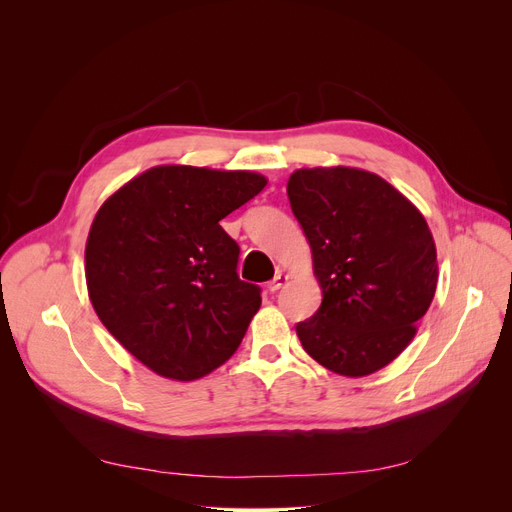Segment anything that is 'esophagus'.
Listing matches in <instances>:
<instances>
[{"label":"esophagus","instance_id":"esophagus-1","mask_svg":"<svg viewBox=\"0 0 512 512\" xmlns=\"http://www.w3.org/2000/svg\"><path fill=\"white\" fill-rule=\"evenodd\" d=\"M286 282H288V276L282 274V272H278V274L274 276V280L267 282V288H270V292H278L280 288L286 286Z\"/></svg>","mask_w":512,"mask_h":512}]
</instances>
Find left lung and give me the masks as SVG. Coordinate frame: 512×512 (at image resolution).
Wrapping results in <instances>:
<instances>
[{"label": "left lung", "instance_id": "left-lung-1", "mask_svg": "<svg viewBox=\"0 0 512 512\" xmlns=\"http://www.w3.org/2000/svg\"><path fill=\"white\" fill-rule=\"evenodd\" d=\"M286 191L324 294L315 315L297 324L303 348L346 378L386 367L409 346L436 294V245L425 218L384 178L357 168H303Z\"/></svg>", "mask_w": 512, "mask_h": 512}]
</instances>
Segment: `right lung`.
I'll use <instances>...</instances> for the list:
<instances>
[{"instance_id":"obj_1","label":"right lung","mask_w":512,"mask_h":512,"mask_svg":"<svg viewBox=\"0 0 512 512\" xmlns=\"http://www.w3.org/2000/svg\"><path fill=\"white\" fill-rule=\"evenodd\" d=\"M265 184L255 172L157 166L99 207L85 249L89 299L157 375L199 380L240 346L261 288L238 278L240 249L220 222Z\"/></svg>"}]
</instances>
